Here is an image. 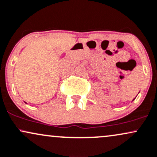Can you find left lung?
I'll list each match as a JSON object with an SVG mask.
<instances>
[{
	"label": "left lung",
	"instance_id": "left-lung-1",
	"mask_svg": "<svg viewBox=\"0 0 157 157\" xmlns=\"http://www.w3.org/2000/svg\"><path fill=\"white\" fill-rule=\"evenodd\" d=\"M134 99H133V101H134Z\"/></svg>",
	"mask_w": 157,
	"mask_h": 157
}]
</instances>
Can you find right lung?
<instances>
[{"mask_svg": "<svg viewBox=\"0 0 157 157\" xmlns=\"http://www.w3.org/2000/svg\"><path fill=\"white\" fill-rule=\"evenodd\" d=\"M25 104H27V103H26V102H25Z\"/></svg>", "mask_w": 157, "mask_h": 157, "instance_id": "obj_1", "label": "right lung"}]
</instances>
